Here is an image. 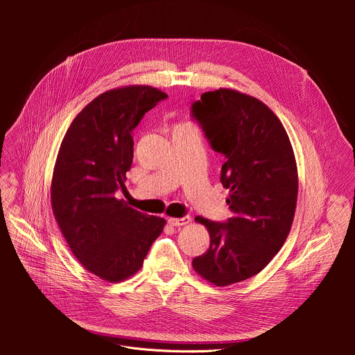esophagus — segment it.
I'll use <instances>...</instances> for the list:
<instances>
[{
    "label": "esophagus",
    "mask_w": 355,
    "mask_h": 355,
    "mask_svg": "<svg viewBox=\"0 0 355 355\" xmlns=\"http://www.w3.org/2000/svg\"><path fill=\"white\" fill-rule=\"evenodd\" d=\"M167 220H168V223H170L171 226H184V225H187V223L191 222V218H189V216H184V218H168Z\"/></svg>",
    "instance_id": "34e87169"
}]
</instances>
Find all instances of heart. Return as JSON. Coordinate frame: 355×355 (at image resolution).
<instances>
[{
    "mask_svg": "<svg viewBox=\"0 0 355 355\" xmlns=\"http://www.w3.org/2000/svg\"><path fill=\"white\" fill-rule=\"evenodd\" d=\"M187 125H189V123H184V125H180V126H187Z\"/></svg>",
    "mask_w": 355,
    "mask_h": 355,
    "instance_id": "1",
    "label": "heart"
}]
</instances>
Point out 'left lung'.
I'll return each mask as SVG.
<instances>
[{"instance_id": "8db88e82", "label": "left lung", "mask_w": 355, "mask_h": 355, "mask_svg": "<svg viewBox=\"0 0 355 355\" xmlns=\"http://www.w3.org/2000/svg\"><path fill=\"white\" fill-rule=\"evenodd\" d=\"M192 116L226 157L220 182L234 214L226 223L195 218L211 243L192 267L208 282L227 286L259 274L284 245L296 209V160L281 121L254 96L208 91L193 103Z\"/></svg>"}]
</instances>
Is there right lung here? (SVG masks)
<instances>
[{
	"label": "right lung",
	"mask_w": 355,
	"mask_h": 355,
	"mask_svg": "<svg viewBox=\"0 0 355 355\" xmlns=\"http://www.w3.org/2000/svg\"><path fill=\"white\" fill-rule=\"evenodd\" d=\"M167 94L150 85L114 88L74 118L59 148L50 199L80 264L108 282L135 275L166 220L115 198L133 162L132 130Z\"/></svg>",
	"instance_id": "add662e5"
}]
</instances>
